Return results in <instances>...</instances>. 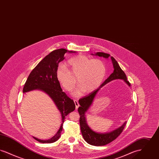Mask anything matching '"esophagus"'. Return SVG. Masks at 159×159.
<instances>
[{
  "mask_svg": "<svg viewBox=\"0 0 159 159\" xmlns=\"http://www.w3.org/2000/svg\"><path fill=\"white\" fill-rule=\"evenodd\" d=\"M74 102H75V106H76V108L77 109L79 106V104L78 102V101L77 99H74Z\"/></svg>",
  "mask_w": 159,
  "mask_h": 159,
  "instance_id": "esophagus-1",
  "label": "esophagus"
}]
</instances>
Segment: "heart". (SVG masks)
Returning a JSON list of instances; mask_svg holds the SVG:
<instances>
[{
    "label": "heart",
    "instance_id": "obj_1",
    "mask_svg": "<svg viewBox=\"0 0 159 159\" xmlns=\"http://www.w3.org/2000/svg\"><path fill=\"white\" fill-rule=\"evenodd\" d=\"M66 65L58 66L56 76L61 86L67 91L74 88L76 82L75 77H77L79 84L73 93L75 96L81 95L84 91L88 93L95 90L106 76V66L99 59L91 60L79 55L68 60Z\"/></svg>",
    "mask_w": 159,
    "mask_h": 159
}]
</instances>
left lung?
Listing matches in <instances>:
<instances>
[{"mask_svg": "<svg viewBox=\"0 0 159 159\" xmlns=\"http://www.w3.org/2000/svg\"><path fill=\"white\" fill-rule=\"evenodd\" d=\"M95 55H98L99 57H102L105 58H108L110 56V54L104 53V52H97L95 53ZM111 59L113 65V73H112L110 75V76L106 79V80L104 82V83L99 87V88L92 92L88 95L84 97L79 100L80 107L78 108V111L80 114L79 121H80V129H81L82 136L84 139L88 144L95 145V146H103L113 141L114 139H116L120 135V134L123 132V130L125 128V125H126V121H125L119 128L116 129L108 133L101 134V133L95 132L93 130H92L88 126L86 123L85 114L92 105L93 101L99 90L103 86H104L107 83L115 79H123L129 86H130V83H129V82L127 80V77L125 72L120 67L118 62L113 57H111Z\"/></svg>", "mask_w": 159, "mask_h": 159, "instance_id": "1", "label": "left lung"}]
</instances>
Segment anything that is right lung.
Returning <instances> with one entry per match:
<instances>
[{"label":"right lung","instance_id":"obj_1","mask_svg":"<svg viewBox=\"0 0 159 159\" xmlns=\"http://www.w3.org/2000/svg\"><path fill=\"white\" fill-rule=\"evenodd\" d=\"M67 51L62 48L53 51L46 55L31 71L23 88V93L35 89L46 93L53 100L61 114V125L57 133L52 138L48 140H41L33 137L41 143H52L60 138L66 116L73 111L76 108L73 100L62 92L60 83L56 76L58 64L64 60V54ZM68 52L70 53L75 52V51Z\"/></svg>","mask_w":159,"mask_h":159}]
</instances>
